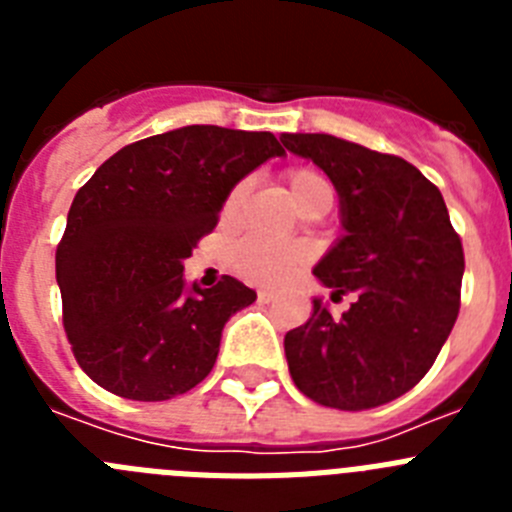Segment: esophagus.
<instances>
[{
  "mask_svg": "<svg viewBox=\"0 0 512 512\" xmlns=\"http://www.w3.org/2000/svg\"><path fill=\"white\" fill-rule=\"evenodd\" d=\"M274 300V292H269V289H259V302H271Z\"/></svg>",
  "mask_w": 512,
  "mask_h": 512,
  "instance_id": "obj_1",
  "label": "esophagus"
}]
</instances>
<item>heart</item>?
Returning <instances> with one entry per match:
<instances>
[{"mask_svg":"<svg viewBox=\"0 0 512 512\" xmlns=\"http://www.w3.org/2000/svg\"><path fill=\"white\" fill-rule=\"evenodd\" d=\"M284 184L300 212H328L333 205V184L328 176L310 166H292L284 171ZM248 192L246 182H238L223 202V217H233ZM312 259V248L302 241H269L261 235H246L230 246V266L241 277L256 284H282Z\"/></svg>","mask_w":512,"mask_h":512,"instance_id":"1","label":"heart"}]
</instances>
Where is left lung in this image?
I'll list each match as a JSON object with an SVG mask.
<instances>
[{
    "mask_svg": "<svg viewBox=\"0 0 512 512\" xmlns=\"http://www.w3.org/2000/svg\"><path fill=\"white\" fill-rule=\"evenodd\" d=\"M287 151L325 171L346 233L312 274L359 300L333 318L312 300L305 325L284 336L297 390L325 408L366 410L425 377L459 315L464 248L449 210L405 158L325 133H284Z\"/></svg>",
    "mask_w": 512,
    "mask_h": 512,
    "instance_id": "obj_1",
    "label": "left lung"
}]
</instances>
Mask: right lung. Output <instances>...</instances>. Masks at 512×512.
<instances>
[{"label":"right lung","mask_w":512,"mask_h":512,"mask_svg":"<svg viewBox=\"0 0 512 512\" xmlns=\"http://www.w3.org/2000/svg\"><path fill=\"white\" fill-rule=\"evenodd\" d=\"M284 148L271 133L187 125L120 148L71 202L56 251L63 328L112 395L171 400L215 366L223 328L256 292L233 277L184 282V259L230 189Z\"/></svg>","instance_id":"1"}]
</instances>
